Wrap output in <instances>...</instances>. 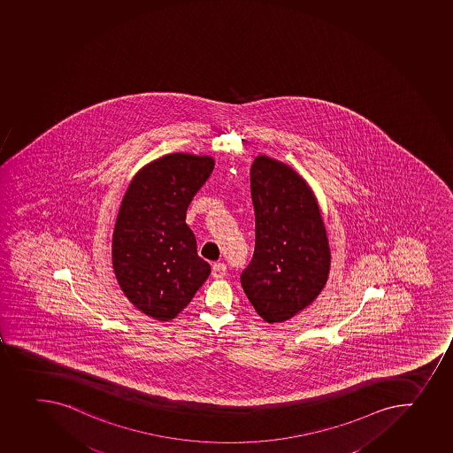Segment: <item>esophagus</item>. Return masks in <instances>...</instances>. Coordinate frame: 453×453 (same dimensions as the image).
I'll use <instances>...</instances> for the list:
<instances>
[{
	"mask_svg": "<svg viewBox=\"0 0 453 453\" xmlns=\"http://www.w3.org/2000/svg\"><path fill=\"white\" fill-rule=\"evenodd\" d=\"M226 275V265L225 264H215L211 266V277L213 278H224Z\"/></svg>",
	"mask_w": 453,
	"mask_h": 453,
	"instance_id": "1",
	"label": "esophagus"
}]
</instances>
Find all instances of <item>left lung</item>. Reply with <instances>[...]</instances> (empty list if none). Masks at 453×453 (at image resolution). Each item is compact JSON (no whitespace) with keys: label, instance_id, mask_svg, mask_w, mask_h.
Listing matches in <instances>:
<instances>
[{"label":"left lung","instance_id":"obj_1","mask_svg":"<svg viewBox=\"0 0 453 453\" xmlns=\"http://www.w3.org/2000/svg\"><path fill=\"white\" fill-rule=\"evenodd\" d=\"M255 255L242 290L269 324L284 322L317 299L330 271V249L317 198L290 166L268 156L250 171Z\"/></svg>","mask_w":453,"mask_h":453}]
</instances>
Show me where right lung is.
Segmentation results:
<instances>
[{
    "label": "right lung",
    "mask_w": 453,
    "mask_h": 453,
    "mask_svg": "<svg viewBox=\"0 0 453 453\" xmlns=\"http://www.w3.org/2000/svg\"><path fill=\"white\" fill-rule=\"evenodd\" d=\"M213 166L209 156H163L136 173L119 209L114 273L129 302L158 321L175 318L211 273L185 213Z\"/></svg>",
    "instance_id": "1"
}]
</instances>
